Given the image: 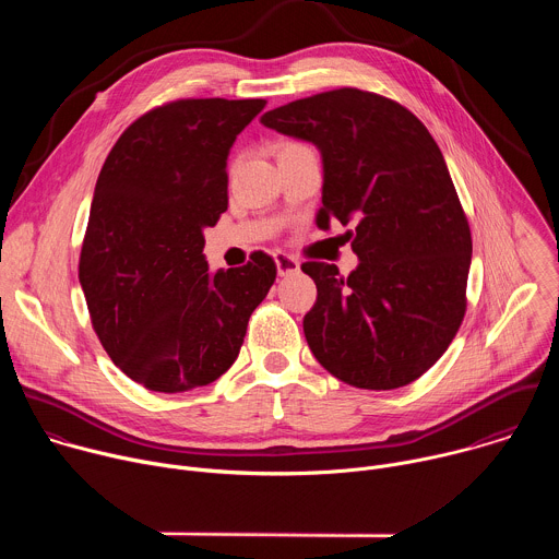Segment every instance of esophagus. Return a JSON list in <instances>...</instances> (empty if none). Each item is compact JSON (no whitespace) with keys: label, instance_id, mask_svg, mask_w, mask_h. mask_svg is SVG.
<instances>
[{"label":"esophagus","instance_id":"34e87169","mask_svg":"<svg viewBox=\"0 0 559 559\" xmlns=\"http://www.w3.org/2000/svg\"><path fill=\"white\" fill-rule=\"evenodd\" d=\"M274 263H276V272H278V276L298 274V270H300V263H298L294 257L285 254V252H276V254H274Z\"/></svg>","mask_w":559,"mask_h":559}]
</instances>
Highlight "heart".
Wrapping results in <instances>:
<instances>
[{"mask_svg":"<svg viewBox=\"0 0 559 559\" xmlns=\"http://www.w3.org/2000/svg\"><path fill=\"white\" fill-rule=\"evenodd\" d=\"M292 147H302V143H294V141H289V143H283L281 152H283V150H292Z\"/></svg>","mask_w":559,"mask_h":559,"instance_id":"heart-1","label":"heart"}]
</instances>
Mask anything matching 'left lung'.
Listing matches in <instances>:
<instances>
[{
  "label": "left lung",
  "mask_w": 559,
  "mask_h": 559,
  "mask_svg": "<svg viewBox=\"0 0 559 559\" xmlns=\"http://www.w3.org/2000/svg\"><path fill=\"white\" fill-rule=\"evenodd\" d=\"M261 123L321 150L316 225L354 223L349 276L302 263L318 292L302 318L311 354L358 389L414 382L460 330L473 250L438 143L407 108L358 88L292 102Z\"/></svg>",
  "instance_id": "left-lung-1"
}]
</instances>
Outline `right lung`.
<instances>
[{
    "mask_svg": "<svg viewBox=\"0 0 559 559\" xmlns=\"http://www.w3.org/2000/svg\"><path fill=\"white\" fill-rule=\"evenodd\" d=\"M265 99H179L139 117L99 173L79 259L93 328L150 391L221 378L241 352L276 265L254 252L210 272L203 229L227 210V154Z\"/></svg>",
    "mask_w": 559,
    "mask_h": 559,
    "instance_id": "add662e5",
    "label": "right lung"
}]
</instances>
